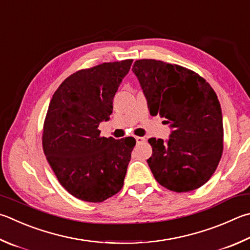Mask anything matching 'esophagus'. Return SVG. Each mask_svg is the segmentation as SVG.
I'll use <instances>...</instances> for the list:
<instances>
[{
    "instance_id": "1",
    "label": "esophagus",
    "mask_w": 250,
    "mask_h": 250,
    "mask_svg": "<svg viewBox=\"0 0 250 250\" xmlns=\"http://www.w3.org/2000/svg\"><path fill=\"white\" fill-rule=\"evenodd\" d=\"M135 140H137V143H138V144L145 142V139L142 138V137H135Z\"/></svg>"
}]
</instances>
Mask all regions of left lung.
Listing matches in <instances>:
<instances>
[{
	"mask_svg": "<svg viewBox=\"0 0 250 250\" xmlns=\"http://www.w3.org/2000/svg\"><path fill=\"white\" fill-rule=\"evenodd\" d=\"M133 73L146 97L149 113L171 128L167 142L151 138L147 160L154 178L176 192L200 188L214 174L223 153V118L214 89L187 67L142 59Z\"/></svg>",
	"mask_w": 250,
	"mask_h": 250,
	"instance_id": "1",
	"label": "left lung"
}]
</instances>
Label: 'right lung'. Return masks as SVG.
Wrapping results in <instances>:
<instances>
[{"instance_id":"obj_1","label":"right lung","mask_w":250,"mask_h":250,"mask_svg":"<svg viewBox=\"0 0 250 250\" xmlns=\"http://www.w3.org/2000/svg\"><path fill=\"white\" fill-rule=\"evenodd\" d=\"M132 59L76 71L54 92L43 122L42 148L59 183L80 200L103 202L124 186L134 138L101 137Z\"/></svg>"}]
</instances>
